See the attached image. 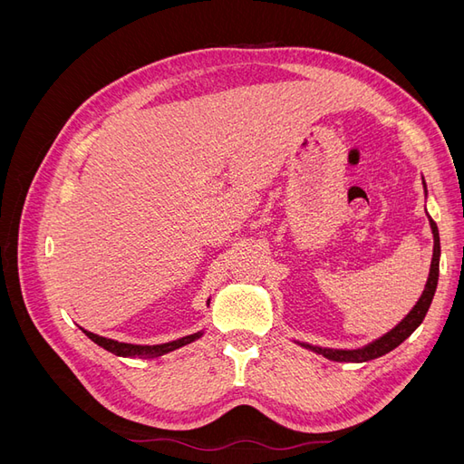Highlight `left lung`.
<instances>
[{
	"instance_id": "left-lung-1",
	"label": "left lung",
	"mask_w": 464,
	"mask_h": 464,
	"mask_svg": "<svg viewBox=\"0 0 464 464\" xmlns=\"http://www.w3.org/2000/svg\"><path fill=\"white\" fill-rule=\"evenodd\" d=\"M426 189V184H424ZM428 193V191H426ZM430 218V227H431V234H433V257H431V265H430V276H428V283L426 288L422 292V296L416 302V305L411 310V314L406 315L397 327H392L389 333H385L383 336H379L373 343L356 348V350H336V348H323V346H314V344H307V343H300L304 348H310L312 353L325 356L333 362H368L373 358L383 356L391 350H395L402 341L409 339V336L420 327V323L424 321L431 300H433V294L435 288H438V278H440V256H441V246H440V230H438V224H435Z\"/></svg>"
}]
</instances>
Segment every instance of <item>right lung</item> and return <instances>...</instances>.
I'll use <instances>...</instances> for the list:
<instances>
[{"mask_svg": "<svg viewBox=\"0 0 464 464\" xmlns=\"http://www.w3.org/2000/svg\"><path fill=\"white\" fill-rule=\"evenodd\" d=\"M208 304V302H207ZM81 331L85 333L89 339L92 343H96L98 346H102L104 350H108V353L116 354V356H123V358H159L162 354H168L172 353V350L179 348V346H186L189 343H193L195 339H199V336L203 334V331L199 333H193V334H188V336H181V339L178 341H170V343H164V344H130V343H118L114 339H106V336H101V334H94L91 331H85L81 327Z\"/></svg>", "mask_w": 464, "mask_h": 464, "instance_id": "add662e5", "label": "right lung"}]
</instances>
